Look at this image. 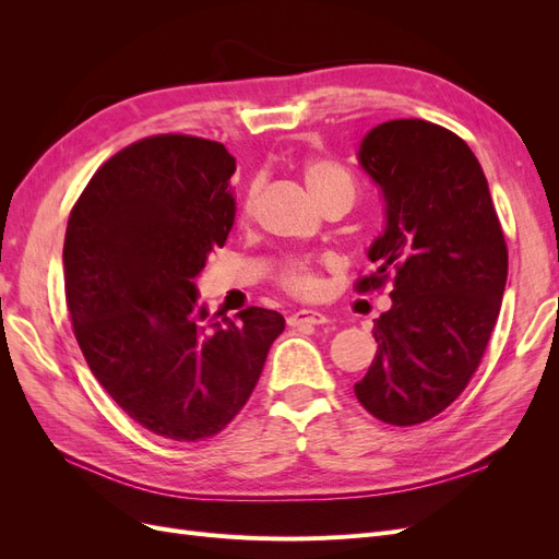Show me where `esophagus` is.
<instances>
[{
	"label": "esophagus",
	"mask_w": 559,
	"mask_h": 559,
	"mask_svg": "<svg viewBox=\"0 0 559 559\" xmlns=\"http://www.w3.org/2000/svg\"><path fill=\"white\" fill-rule=\"evenodd\" d=\"M286 324L289 326H321V324H329V317L321 314V312H314V310H298L294 314H289V319H286Z\"/></svg>",
	"instance_id": "34e87169"
}]
</instances>
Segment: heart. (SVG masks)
<instances>
[{
    "label": "heart",
    "mask_w": 559,
    "mask_h": 559,
    "mask_svg": "<svg viewBox=\"0 0 559 559\" xmlns=\"http://www.w3.org/2000/svg\"><path fill=\"white\" fill-rule=\"evenodd\" d=\"M300 175L319 205H324V202L333 195H343V193L349 198L354 195V181L347 175L345 167H341L329 158H319V156L306 158L300 165ZM251 200H253V191L247 195L242 205L245 214H249L251 210ZM277 286L284 294H289L298 300H317L321 298V294H324L326 282L310 261L292 259L280 267Z\"/></svg>",
    "instance_id": "obj_1"
}]
</instances>
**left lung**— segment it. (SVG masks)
Returning <instances> with one entry per match:
<instances>
[{
	"label": "left lung",
	"instance_id": "obj_1",
	"mask_svg": "<svg viewBox=\"0 0 559 559\" xmlns=\"http://www.w3.org/2000/svg\"><path fill=\"white\" fill-rule=\"evenodd\" d=\"M359 163L386 202L376 263L357 294L392 282L376 319V359L354 384L384 425L441 415L476 373L497 324L509 249L478 158L443 126L396 118L370 130Z\"/></svg>",
	"mask_w": 559,
	"mask_h": 559
}]
</instances>
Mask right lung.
<instances>
[{"label":"right lung","instance_id":"add662e5","mask_svg":"<svg viewBox=\"0 0 559 559\" xmlns=\"http://www.w3.org/2000/svg\"><path fill=\"white\" fill-rule=\"evenodd\" d=\"M228 148L154 134L111 156L74 202L64 298L93 376L156 436H216L257 386L284 331L275 310L207 314L195 277L235 222Z\"/></svg>","mask_w":559,"mask_h":559}]
</instances>
